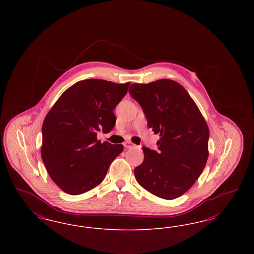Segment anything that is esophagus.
I'll return each instance as SVG.
<instances>
[{
	"label": "esophagus",
	"mask_w": 254,
	"mask_h": 254,
	"mask_svg": "<svg viewBox=\"0 0 254 254\" xmlns=\"http://www.w3.org/2000/svg\"><path fill=\"white\" fill-rule=\"evenodd\" d=\"M134 145H134L133 143H131L130 141H126V142L124 143V146H125L126 148H131Z\"/></svg>",
	"instance_id": "esophagus-1"
}]
</instances>
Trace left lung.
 I'll return each instance as SVG.
<instances>
[{
  "instance_id": "left-lung-1",
  "label": "left lung",
  "mask_w": 254,
  "mask_h": 254,
  "mask_svg": "<svg viewBox=\"0 0 254 254\" xmlns=\"http://www.w3.org/2000/svg\"><path fill=\"white\" fill-rule=\"evenodd\" d=\"M128 91L143 109L147 126L160 134L157 150L143 146L144 162L134 169L135 178L150 193L176 199L193 186L205 168L207 125L188 91L175 81L132 84Z\"/></svg>"
}]
</instances>
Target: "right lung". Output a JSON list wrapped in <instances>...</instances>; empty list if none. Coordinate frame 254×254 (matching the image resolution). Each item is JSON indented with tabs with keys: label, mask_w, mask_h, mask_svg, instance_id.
Wrapping results in <instances>:
<instances>
[{
	"label": "right lung",
	"mask_w": 254,
	"mask_h": 254,
	"mask_svg": "<svg viewBox=\"0 0 254 254\" xmlns=\"http://www.w3.org/2000/svg\"><path fill=\"white\" fill-rule=\"evenodd\" d=\"M129 83L83 80L66 89L43 123L41 155L50 178L63 191L85 193L103 181L123 145L101 143L97 133L114 127L113 110Z\"/></svg>",
	"instance_id": "obj_1"
}]
</instances>
